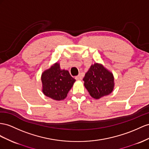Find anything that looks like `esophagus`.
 Returning <instances> with one entry per match:
<instances>
[{"label": "esophagus", "instance_id": "1", "mask_svg": "<svg viewBox=\"0 0 149 149\" xmlns=\"http://www.w3.org/2000/svg\"><path fill=\"white\" fill-rule=\"evenodd\" d=\"M75 79L76 80H79V81H81V80H82V76L81 75H79L77 76H76Z\"/></svg>", "mask_w": 149, "mask_h": 149}]
</instances>
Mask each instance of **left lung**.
<instances>
[{"instance_id":"8db88e82","label":"left lung","mask_w":149,"mask_h":149,"mask_svg":"<svg viewBox=\"0 0 149 149\" xmlns=\"http://www.w3.org/2000/svg\"><path fill=\"white\" fill-rule=\"evenodd\" d=\"M83 81L91 96L98 100L111 94L114 89V76L102 64L91 65Z\"/></svg>"}]
</instances>
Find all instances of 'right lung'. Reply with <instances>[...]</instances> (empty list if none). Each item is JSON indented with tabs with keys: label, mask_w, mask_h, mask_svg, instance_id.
I'll return each instance as SVG.
<instances>
[{
	"label": "right lung",
	"mask_w": 149,
	"mask_h": 149,
	"mask_svg": "<svg viewBox=\"0 0 149 149\" xmlns=\"http://www.w3.org/2000/svg\"><path fill=\"white\" fill-rule=\"evenodd\" d=\"M43 93L53 100H63L74 85L75 79L67 70L61 69L60 63H55L41 74Z\"/></svg>",
	"instance_id": "right-lung-1"
}]
</instances>
